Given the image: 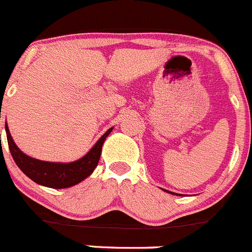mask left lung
I'll return each mask as SVG.
<instances>
[{
    "label": "left lung",
    "mask_w": 252,
    "mask_h": 252,
    "mask_svg": "<svg viewBox=\"0 0 252 252\" xmlns=\"http://www.w3.org/2000/svg\"><path fill=\"white\" fill-rule=\"evenodd\" d=\"M162 190H163V191H166V192H171V194H173V195H177V194H175V192H172V191H168V190H164V189H162Z\"/></svg>",
    "instance_id": "8db88e82"
}]
</instances>
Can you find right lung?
I'll return each mask as SVG.
<instances>
[{
    "mask_svg": "<svg viewBox=\"0 0 252 252\" xmlns=\"http://www.w3.org/2000/svg\"><path fill=\"white\" fill-rule=\"evenodd\" d=\"M7 134V141H8L9 151L13 157L16 164L20 168L28 178L42 187L52 188V189H64L77 185L84 179L89 177L96 168L100 159L102 145L106 138L111 134L113 128H110L90 149V151L83 156L81 158L73 162H47L41 159L32 158V157L25 155L19 147L17 146L13 138L9 133L7 122L4 124Z\"/></svg>",
    "mask_w": 252,
    "mask_h": 252,
    "instance_id": "right-lung-1",
    "label": "right lung"
}]
</instances>
